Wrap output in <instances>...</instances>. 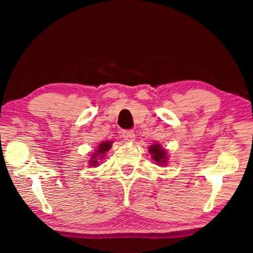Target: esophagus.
<instances>
[{
    "label": "esophagus",
    "instance_id": "34e87169",
    "mask_svg": "<svg viewBox=\"0 0 253 253\" xmlns=\"http://www.w3.org/2000/svg\"><path fill=\"white\" fill-rule=\"evenodd\" d=\"M123 138L126 143H131L135 140V134L132 130H125L123 131Z\"/></svg>",
    "mask_w": 253,
    "mask_h": 253
}]
</instances>
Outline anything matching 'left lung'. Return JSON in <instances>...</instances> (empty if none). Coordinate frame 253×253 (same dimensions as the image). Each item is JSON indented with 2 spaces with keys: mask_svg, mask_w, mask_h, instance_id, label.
I'll list each match as a JSON object with an SVG mask.
<instances>
[{
  "mask_svg": "<svg viewBox=\"0 0 253 253\" xmlns=\"http://www.w3.org/2000/svg\"><path fill=\"white\" fill-rule=\"evenodd\" d=\"M148 152L152 154V158L157 163V165H165L168 162V153L160 144H153L149 146Z\"/></svg>",
  "mask_w": 253,
  "mask_h": 253,
  "instance_id": "1",
  "label": "left lung"
}]
</instances>
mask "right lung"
Wrapping results in <instances>:
<instances>
[{
	"instance_id": "right-lung-1",
	"label": "right lung",
	"mask_w": 253,
	"mask_h": 253,
	"mask_svg": "<svg viewBox=\"0 0 253 253\" xmlns=\"http://www.w3.org/2000/svg\"><path fill=\"white\" fill-rule=\"evenodd\" d=\"M111 145H113V142H102L101 144H99V146L96 149V152L92 153V156L90 160H89V164H90V166H97L99 164V161L106 156V153L111 148Z\"/></svg>"
}]
</instances>
